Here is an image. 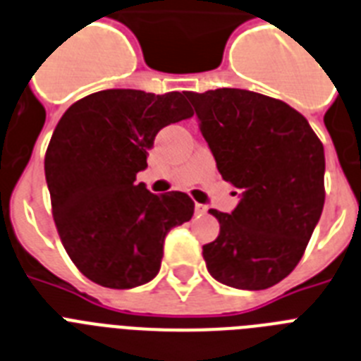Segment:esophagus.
<instances>
[{
	"label": "esophagus",
	"mask_w": 361,
	"mask_h": 361,
	"mask_svg": "<svg viewBox=\"0 0 361 361\" xmlns=\"http://www.w3.org/2000/svg\"><path fill=\"white\" fill-rule=\"evenodd\" d=\"M195 211H196V215H206L207 207L204 206V204H195Z\"/></svg>",
	"instance_id": "34e87169"
}]
</instances>
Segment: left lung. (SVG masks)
<instances>
[{"label": "left lung", "instance_id": "8db88e82", "mask_svg": "<svg viewBox=\"0 0 361 361\" xmlns=\"http://www.w3.org/2000/svg\"><path fill=\"white\" fill-rule=\"evenodd\" d=\"M187 98L222 180L241 192L230 215L211 209L221 233L204 245L207 271L235 289L272 287L298 265L323 213V142L282 99L241 89Z\"/></svg>", "mask_w": 361, "mask_h": 361}]
</instances>
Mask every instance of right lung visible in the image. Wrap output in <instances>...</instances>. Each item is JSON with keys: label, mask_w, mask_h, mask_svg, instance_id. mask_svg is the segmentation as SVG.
<instances>
[{"label": "right lung", "mask_w": 361, "mask_h": 361, "mask_svg": "<svg viewBox=\"0 0 361 361\" xmlns=\"http://www.w3.org/2000/svg\"><path fill=\"white\" fill-rule=\"evenodd\" d=\"M187 92L109 89L70 105L49 140L44 172L64 250L98 286L131 289L159 272L171 228L190 221L185 192L137 183L161 128L192 116Z\"/></svg>", "instance_id": "obj_1"}]
</instances>
